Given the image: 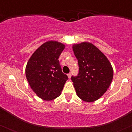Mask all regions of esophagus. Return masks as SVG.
Masks as SVG:
<instances>
[{
	"instance_id": "1",
	"label": "esophagus",
	"mask_w": 132,
	"mask_h": 132,
	"mask_svg": "<svg viewBox=\"0 0 132 132\" xmlns=\"http://www.w3.org/2000/svg\"><path fill=\"white\" fill-rule=\"evenodd\" d=\"M67 75H68V78H71V73H68Z\"/></svg>"
}]
</instances>
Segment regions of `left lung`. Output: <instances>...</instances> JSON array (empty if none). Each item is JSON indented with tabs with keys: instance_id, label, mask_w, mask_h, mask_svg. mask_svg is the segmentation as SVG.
Segmentation results:
<instances>
[{
	"instance_id": "left-lung-1",
	"label": "left lung",
	"mask_w": 132,
	"mask_h": 132,
	"mask_svg": "<svg viewBox=\"0 0 132 132\" xmlns=\"http://www.w3.org/2000/svg\"><path fill=\"white\" fill-rule=\"evenodd\" d=\"M78 61V75L71 76L77 95L85 102L99 99L107 91L113 71L107 57L94 45L84 42L72 46Z\"/></svg>"
}]
</instances>
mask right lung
Listing matches in <instances>:
<instances>
[{
	"mask_svg": "<svg viewBox=\"0 0 132 132\" xmlns=\"http://www.w3.org/2000/svg\"><path fill=\"white\" fill-rule=\"evenodd\" d=\"M64 47L57 42H47L35 51L27 63V81L38 96L45 101L57 97L68 79L58 60Z\"/></svg>",
	"mask_w": 132,
	"mask_h": 132,
	"instance_id": "right-lung-1",
	"label": "right lung"
}]
</instances>
